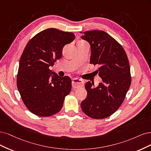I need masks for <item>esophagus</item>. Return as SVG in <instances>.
Listing matches in <instances>:
<instances>
[{
  "mask_svg": "<svg viewBox=\"0 0 151 151\" xmlns=\"http://www.w3.org/2000/svg\"><path fill=\"white\" fill-rule=\"evenodd\" d=\"M84 86V81L78 78H74L72 81V86L74 88H80Z\"/></svg>",
  "mask_w": 151,
  "mask_h": 151,
  "instance_id": "obj_1",
  "label": "esophagus"
}]
</instances>
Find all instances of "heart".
<instances>
[{"mask_svg":"<svg viewBox=\"0 0 151 151\" xmlns=\"http://www.w3.org/2000/svg\"><path fill=\"white\" fill-rule=\"evenodd\" d=\"M81 42H83V41H81Z\"/></svg>","mask_w":151,"mask_h":151,"instance_id":"heart-1","label":"heart"}]
</instances>
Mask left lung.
I'll return each instance as SVG.
<instances>
[{
	"label": "left lung",
	"mask_w": 151,
	"mask_h": 151,
	"mask_svg": "<svg viewBox=\"0 0 151 151\" xmlns=\"http://www.w3.org/2000/svg\"><path fill=\"white\" fill-rule=\"evenodd\" d=\"M81 37L89 42L90 63L100 66L97 73L102 79L96 87H93L94 84L90 81L86 83L87 96L81 107L90 117L105 119L118 110L129 89L128 58L122 46L105 31H86Z\"/></svg>",
	"instance_id": "8db88e82"
}]
</instances>
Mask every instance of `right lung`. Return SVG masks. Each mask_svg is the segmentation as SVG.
Here are the masks:
<instances>
[{"mask_svg": "<svg viewBox=\"0 0 151 151\" xmlns=\"http://www.w3.org/2000/svg\"><path fill=\"white\" fill-rule=\"evenodd\" d=\"M75 37L72 32L50 28L27 44L19 61L17 86L24 104L32 114L49 116L62 109L71 89V80L58 76L49 68L60 59L63 47Z\"/></svg>", "mask_w": 151, "mask_h": 151, "instance_id": "obj_1", "label": "right lung"}]
</instances>
